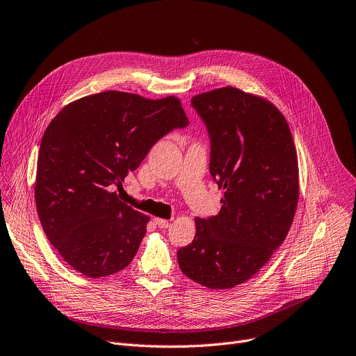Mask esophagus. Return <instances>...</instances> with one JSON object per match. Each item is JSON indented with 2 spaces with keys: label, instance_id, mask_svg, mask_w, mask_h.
I'll return each mask as SVG.
<instances>
[{
  "label": "esophagus",
  "instance_id": "34e87169",
  "mask_svg": "<svg viewBox=\"0 0 356 356\" xmlns=\"http://www.w3.org/2000/svg\"><path fill=\"white\" fill-rule=\"evenodd\" d=\"M154 224L157 225V227H160V229H168L169 225H170V221H169V220H165V218L156 217V218H154Z\"/></svg>",
  "mask_w": 356,
  "mask_h": 356
}]
</instances>
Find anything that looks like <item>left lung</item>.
Returning a JSON list of instances; mask_svg holds the SVG:
<instances>
[{
	"label": "left lung",
	"instance_id": "left-lung-1",
	"mask_svg": "<svg viewBox=\"0 0 356 356\" xmlns=\"http://www.w3.org/2000/svg\"><path fill=\"white\" fill-rule=\"evenodd\" d=\"M210 138V175L221 210L197 217L191 244L177 251L184 275L210 289L250 280L285 240L298 204V161L282 113L227 86L193 96Z\"/></svg>",
	"mask_w": 356,
	"mask_h": 356
}]
</instances>
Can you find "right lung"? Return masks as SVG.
<instances>
[{"instance_id":"add662e5","label":"right lung","mask_w":356,"mask_h":356,"mask_svg":"<svg viewBox=\"0 0 356 356\" xmlns=\"http://www.w3.org/2000/svg\"><path fill=\"white\" fill-rule=\"evenodd\" d=\"M188 124L175 96L146 99L108 90L63 108L40 146L35 203L42 229L59 255L90 278L131 264L149 217L118 199L152 146Z\"/></svg>"}]
</instances>
